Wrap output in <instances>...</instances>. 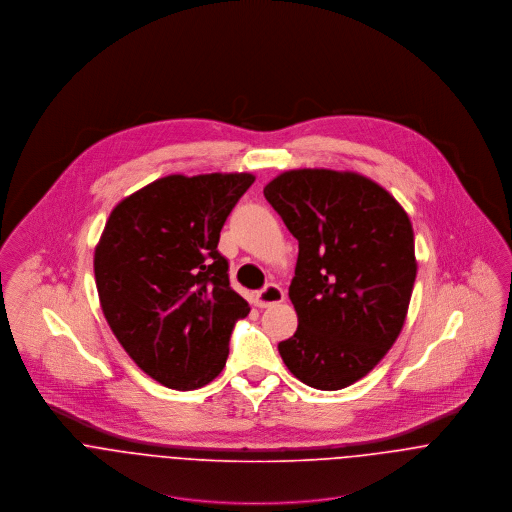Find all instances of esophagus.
Returning <instances> with one entry per match:
<instances>
[{
    "instance_id": "obj_1",
    "label": "esophagus",
    "mask_w": 512,
    "mask_h": 512,
    "mask_svg": "<svg viewBox=\"0 0 512 512\" xmlns=\"http://www.w3.org/2000/svg\"><path fill=\"white\" fill-rule=\"evenodd\" d=\"M284 299H286V293L276 284H268L264 290H260L254 295V301L258 307H270V305L282 303Z\"/></svg>"
}]
</instances>
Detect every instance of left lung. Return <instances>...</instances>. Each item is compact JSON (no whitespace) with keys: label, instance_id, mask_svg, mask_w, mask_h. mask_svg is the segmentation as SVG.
Masks as SVG:
<instances>
[{"label":"left lung","instance_id":"obj_1","mask_svg":"<svg viewBox=\"0 0 512 512\" xmlns=\"http://www.w3.org/2000/svg\"><path fill=\"white\" fill-rule=\"evenodd\" d=\"M264 197L299 242L290 286L299 323L278 351L311 388L351 386L404 327L418 270L412 222L386 189L353 171L292 169Z\"/></svg>","mask_w":512,"mask_h":512}]
</instances>
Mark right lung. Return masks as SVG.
<instances>
[{"instance_id":"add662e5","label":"right lung","mask_w":512,"mask_h":512,"mask_svg":"<svg viewBox=\"0 0 512 512\" xmlns=\"http://www.w3.org/2000/svg\"><path fill=\"white\" fill-rule=\"evenodd\" d=\"M250 173L167 175L120 201L94 250L104 317L130 359L159 384L195 390L226 365L250 313L230 288L220 230Z\"/></svg>"}]
</instances>
